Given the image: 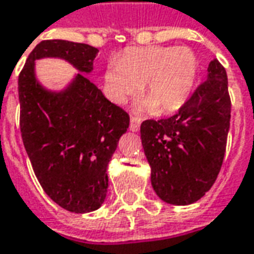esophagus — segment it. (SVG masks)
Returning a JSON list of instances; mask_svg holds the SVG:
<instances>
[{
    "label": "esophagus",
    "mask_w": 254,
    "mask_h": 254,
    "mask_svg": "<svg viewBox=\"0 0 254 254\" xmlns=\"http://www.w3.org/2000/svg\"><path fill=\"white\" fill-rule=\"evenodd\" d=\"M140 124H141V120L137 118V117H132L130 118V130L132 132H138L140 130Z\"/></svg>",
    "instance_id": "obj_1"
}]
</instances>
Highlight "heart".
Listing matches in <instances>:
<instances>
[{
	"label": "heart",
	"instance_id": "obj_1",
	"mask_svg": "<svg viewBox=\"0 0 254 254\" xmlns=\"http://www.w3.org/2000/svg\"><path fill=\"white\" fill-rule=\"evenodd\" d=\"M198 61L187 46L132 47L111 61L105 72L106 91L114 103L122 105L138 94L144 84L141 110L171 113L178 110L196 81Z\"/></svg>",
	"mask_w": 254,
	"mask_h": 254
}]
</instances>
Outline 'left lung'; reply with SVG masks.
Listing matches in <instances>:
<instances>
[{
    "mask_svg": "<svg viewBox=\"0 0 254 254\" xmlns=\"http://www.w3.org/2000/svg\"><path fill=\"white\" fill-rule=\"evenodd\" d=\"M180 111L166 120L141 124V144L151 166L155 193L167 204L200 200L216 181L230 129L227 74L218 60Z\"/></svg>",
    "mask_w": 254,
    "mask_h": 254,
    "instance_id": "obj_1",
    "label": "left lung"
}]
</instances>
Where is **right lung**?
I'll use <instances>...</instances> for the list:
<instances>
[{"mask_svg": "<svg viewBox=\"0 0 254 254\" xmlns=\"http://www.w3.org/2000/svg\"><path fill=\"white\" fill-rule=\"evenodd\" d=\"M98 52L85 43L42 41L19 76L25 151L43 190L69 212H91L103 204L107 166L129 127L127 111L106 99L87 77ZM42 58L64 59L78 73L65 89L47 90L35 72V61Z\"/></svg>", "mask_w": 254, "mask_h": 254, "instance_id": "add662e5", "label": "right lung"}]
</instances>
